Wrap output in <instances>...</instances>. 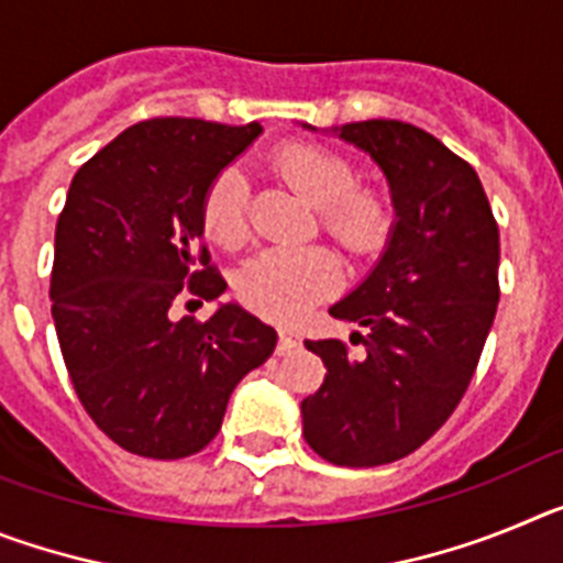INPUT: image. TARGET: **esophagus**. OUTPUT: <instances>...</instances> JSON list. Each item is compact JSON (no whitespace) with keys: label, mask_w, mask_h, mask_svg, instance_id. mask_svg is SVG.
Returning <instances> with one entry per match:
<instances>
[{"label":"esophagus","mask_w":563,"mask_h":563,"mask_svg":"<svg viewBox=\"0 0 563 563\" xmlns=\"http://www.w3.org/2000/svg\"><path fill=\"white\" fill-rule=\"evenodd\" d=\"M298 335L292 330H278V355H285V352H292L298 346Z\"/></svg>","instance_id":"obj_1"}]
</instances>
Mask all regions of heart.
<instances>
[{"mask_svg":"<svg viewBox=\"0 0 563 563\" xmlns=\"http://www.w3.org/2000/svg\"><path fill=\"white\" fill-rule=\"evenodd\" d=\"M273 168L287 186L318 206V225L355 258L375 256L395 225L389 197L380 188L357 186V172L346 154L318 143H290L273 157ZM202 225L222 247L245 245L247 183L239 168H222L202 197ZM341 287L335 253L321 245L271 247L247 262L236 276V292L258 316L296 321Z\"/></svg>","mask_w":563,"mask_h":563,"instance_id":"b5f03b06","label":"heart"}]
</instances>
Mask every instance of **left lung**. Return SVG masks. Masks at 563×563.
<instances>
[{"mask_svg": "<svg viewBox=\"0 0 563 563\" xmlns=\"http://www.w3.org/2000/svg\"><path fill=\"white\" fill-rule=\"evenodd\" d=\"M343 141L389 177V247L332 318L366 327L352 343L305 341L327 377L301 400L305 440L321 460L375 467L417 451L454 415L499 305V225L479 177L434 134L402 121H361Z\"/></svg>", "mask_w": 563, "mask_h": 563, "instance_id": "8db88e82", "label": "left lung"}]
</instances>
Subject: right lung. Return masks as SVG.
Here are the masks:
<instances>
[{"mask_svg": "<svg viewBox=\"0 0 563 563\" xmlns=\"http://www.w3.org/2000/svg\"><path fill=\"white\" fill-rule=\"evenodd\" d=\"M262 126L152 118L73 177L56 225L49 298L84 411L123 451L183 460L217 437L236 383L276 330L236 305L208 321L172 307L225 292L202 242V197Z\"/></svg>", "mask_w": 563, "mask_h": 563, "instance_id": "obj_1", "label": "right lung"}]
</instances>
